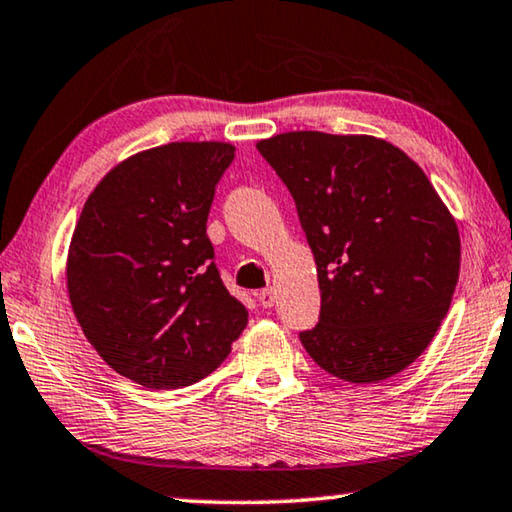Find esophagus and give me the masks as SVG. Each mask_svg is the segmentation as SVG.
Returning <instances> with one entry per match:
<instances>
[{
  "instance_id": "1",
  "label": "esophagus",
  "mask_w": 512,
  "mask_h": 512,
  "mask_svg": "<svg viewBox=\"0 0 512 512\" xmlns=\"http://www.w3.org/2000/svg\"><path fill=\"white\" fill-rule=\"evenodd\" d=\"M257 299L262 308H273V303H276V289H262V292L257 294Z\"/></svg>"
}]
</instances>
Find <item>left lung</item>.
<instances>
[{"instance_id": "left-lung-1", "label": "left lung", "mask_w": 512, "mask_h": 512, "mask_svg": "<svg viewBox=\"0 0 512 512\" xmlns=\"http://www.w3.org/2000/svg\"><path fill=\"white\" fill-rule=\"evenodd\" d=\"M294 197L322 312L301 331L352 384L398 375L430 345L460 276V232L425 172L372 135L294 131L257 142Z\"/></svg>"}]
</instances>
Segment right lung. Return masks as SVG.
I'll use <instances>...</instances> for the list:
<instances>
[{"mask_svg":"<svg viewBox=\"0 0 512 512\" xmlns=\"http://www.w3.org/2000/svg\"><path fill=\"white\" fill-rule=\"evenodd\" d=\"M234 160L225 142H170L110 170L68 248L73 312L98 356L147 388L204 379L248 324L220 280L207 218Z\"/></svg>","mask_w":512,"mask_h":512,"instance_id":"1","label":"right lung"}]
</instances>
